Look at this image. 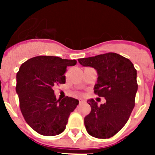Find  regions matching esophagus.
<instances>
[{"instance_id":"esophagus-1","label":"esophagus","mask_w":155,"mask_h":155,"mask_svg":"<svg viewBox=\"0 0 155 155\" xmlns=\"http://www.w3.org/2000/svg\"><path fill=\"white\" fill-rule=\"evenodd\" d=\"M79 102H80V104L84 103V102H85V101H84V100H80V101H79Z\"/></svg>"}]
</instances>
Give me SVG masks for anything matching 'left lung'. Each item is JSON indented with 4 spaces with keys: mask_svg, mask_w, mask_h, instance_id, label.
Returning <instances> with one entry per match:
<instances>
[{
    "mask_svg": "<svg viewBox=\"0 0 155 155\" xmlns=\"http://www.w3.org/2000/svg\"><path fill=\"white\" fill-rule=\"evenodd\" d=\"M78 62L96 70L94 92L106 100L100 106L93 98L87 101L91 108L84 117L87 132L100 139L112 137L127 124L135 105L137 70L129 59L116 53L78 59Z\"/></svg>",
    "mask_w": 155,
    "mask_h": 155,
    "instance_id": "left-lung-1",
    "label": "left lung"
}]
</instances>
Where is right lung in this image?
Wrapping results in <instances>:
<instances>
[{
    "label": "right lung",
    "mask_w": 155,
    "mask_h": 155,
    "mask_svg": "<svg viewBox=\"0 0 155 155\" xmlns=\"http://www.w3.org/2000/svg\"><path fill=\"white\" fill-rule=\"evenodd\" d=\"M75 60L39 56L22 64L16 75V92L25 120L38 134L56 136L64 132L71 113L79 101L71 97L57 100L53 86L64 84V73Z\"/></svg>",
    "instance_id": "1"
}]
</instances>
